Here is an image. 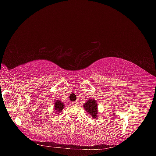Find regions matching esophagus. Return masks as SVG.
<instances>
[{"instance_id":"1","label":"esophagus","mask_w":156,"mask_h":156,"mask_svg":"<svg viewBox=\"0 0 156 156\" xmlns=\"http://www.w3.org/2000/svg\"><path fill=\"white\" fill-rule=\"evenodd\" d=\"M72 105H74V106H77V105H78V102L77 101L73 102H72Z\"/></svg>"}]
</instances>
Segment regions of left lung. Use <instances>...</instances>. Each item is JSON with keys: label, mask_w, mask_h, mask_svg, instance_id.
<instances>
[{"label": "left lung", "mask_w": 156, "mask_h": 156, "mask_svg": "<svg viewBox=\"0 0 156 156\" xmlns=\"http://www.w3.org/2000/svg\"><path fill=\"white\" fill-rule=\"evenodd\" d=\"M97 102L92 98L89 99L87 102L83 105L84 108L92 118H97L98 114V106Z\"/></svg>", "instance_id": "1"}]
</instances>
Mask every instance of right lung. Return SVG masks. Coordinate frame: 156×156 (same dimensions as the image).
<instances>
[{"label": "right lung", "mask_w": 156, "mask_h": 156, "mask_svg": "<svg viewBox=\"0 0 156 156\" xmlns=\"http://www.w3.org/2000/svg\"><path fill=\"white\" fill-rule=\"evenodd\" d=\"M54 109L56 112H61L64 108V104L62 103L60 101H55L54 103Z\"/></svg>", "instance_id": "right-lung-1"}]
</instances>
